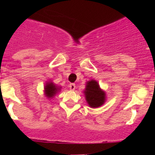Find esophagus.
<instances>
[{
    "instance_id": "34e87169",
    "label": "esophagus",
    "mask_w": 155,
    "mask_h": 155,
    "mask_svg": "<svg viewBox=\"0 0 155 155\" xmlns=\"http://www.w3.org/2000/svg\"><path fill=\"white\" fill-rule=\"evenodd\" d=\"M69 87H70V89L74 91V90L75 89V87H76V85H75V84H74V83H71V84H69Z\"/></svg>"
}]
</instances>
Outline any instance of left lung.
Listing matches in <instances>:
<instances>
[{
    "instance_id": "obj_1",
    "label": "left lung",
    "mask_w": 155,
    "mask_h": 155,
    "mask_svg": "<svg viewBox=\"0 0 155 155\" xmlns=\"http://www.w3.org/2000/svg\"><path fill=\"white\" fill-rule=\"evenodd\" d=\"M87 104L91 108H98L105 102V93L100 88L98 82L94 80L88 81L84 91Z\"/></svg>"
}]
</instances>
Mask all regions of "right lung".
Instances as JSON below:
<instances>
[{"label":"right lung","instance_id":"1","mask_svg":"<svg viewBox=\"0 0 155 155\" xmlns=\"http://www.w3.org/2000/svg\"><path fill=\"white\" fill-rule=\"evenodd\" d=\"M61 87H58L56 84H54L53 82H47L45 85L44 91L46 96L49 98H53L56 94L60 91Z\"/></svg>","mask_w":155,"mask_h":155}]
</instances>
